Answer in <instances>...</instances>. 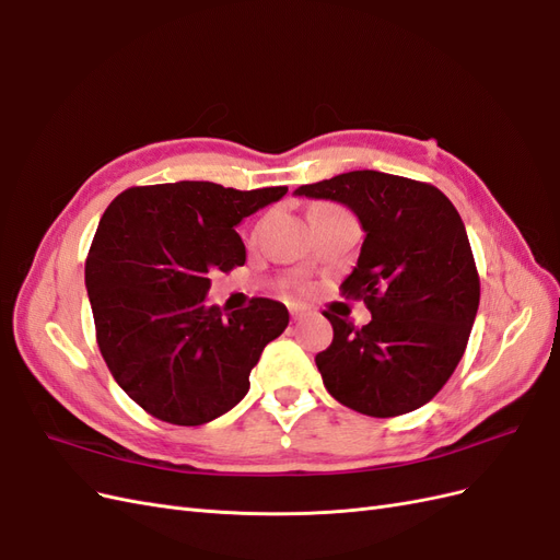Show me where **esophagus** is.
<instances>
[{
  "mask_svg": "<svg viewBox=\"0 0 560 560\" xmlns=\"http://www.w3.org/2000/svg\"><path fill=\"white\" fill-rule=\"evenodd\" d=\"M290 315H292V319H301L303 315H306V308H301V306H290Z\"/></svg>",
  "mask_w": 560,
  "mask_h": 560,
  "instance_id": "1",
  "label": "esophagus"
}]
</instances>
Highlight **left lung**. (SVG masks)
<instances>
[{
    "instance_id": "8db88e82",
    "label": "left lung",
    "mask_w": 560,
    "mask_h": 560,
    "mask_svg": "<svg viewBox=\"0 0 560 560\" xmlns=\"http://www.w3.org/2000/svg\"><path fill=\"white\" fill-rule=\"evenodd\" d=\"M294 194L343 202L366 233L341 294L364 301L371 322L358 329L322 313L334 341L315 364L329 395L374 418L420 409L453 376L479 311L481 284L460 214L436 186L378 171L303 184Z\"/></svg>"
}]
</instances>
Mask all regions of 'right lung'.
Returning <instances> with one entry per match:
<instances>
[{
    "instance_id": "obj_1",
    "label": "right lung",
    "mask_w": 560,
    "mask_h": 560,
    "mask_svg": "<svg viewBox=\"0 0 560 560\" xmlns=\"http://www.w3.org/2000/svg\"><path fill=\"white\" fill-rule=\"evenodd\" d=\"M284 194L175 182L130 186L109 202L86 257L95 338L114 381L149 416L196 428L247 395L249 371L290 313L257 296L229 315L206 294L210 273L245 264L235 226Z\"/></svg>"
}]
</instances>
